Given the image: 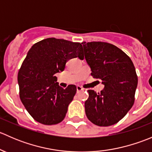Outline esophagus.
I'll return each instance as SVG.
<instances>
[{"label":"esophagus","instance_id":"34e87169","mask_svg":"<svg viewBox=\"0 0 152 152\" xmlns=\"http://www.w3.org/2000/svg\"><path fill=\"white\" fill-rule=\"evenodd\" d=\"M76 90H77V93H79V92L81 91H83L84 89L82 88V87H80V86H77V87H76Z\"/></svg>","mask_w":152,"mask_h":152}]
</instances>
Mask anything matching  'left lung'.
Segmentation results:
<instances>
[{
  "label": "left lung",
  "mask_w": 152,
  "mask_h": 152,
  "mask_svg": "<svg viewBox=\"0 0 152 152\" xmlns=\"http://www.w3.org/2000/svg\"><path fill=\"white\" fill-rule=\"evenodd\" d=\"M84 59L91 75L102 80L104 88L100 93L89 90L85 103L87 118L99 126H109L121 120L132 108L137 86L134 64L120 48L104 42H82Z\"/></svg>",
  "instance_id": "left-lung-1"
}]
</instances>
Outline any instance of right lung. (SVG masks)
<instances>
[{
	"label": "right lung",
	"mask_w": 152,
	"mask_h": 152,
	"mask_svg": "<svg viewBox=\"0 0 152 152\" xmlns=\"http://www.w3.org/2000/svg\"><path fill=\"white\" fill-rule=\"evenodd\" d=\"M83 56L79 42L47 38L28 50L18 75L20 98L31 117L45 125L59 124L76 93L73 85L63 89L55 76L70 59Z\"/></svg>",
	"instance_id": "obj_1"
}]
</instances>
